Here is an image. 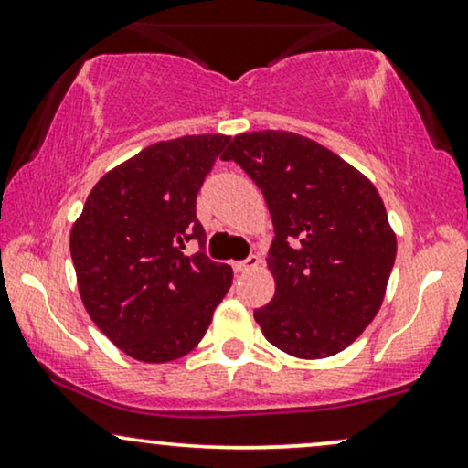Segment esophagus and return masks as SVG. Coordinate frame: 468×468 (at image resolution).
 <instances>
[{
  "mask_svg": "<svg viewBox=\"0 0 468 468\" xmlns=\"http://www.w3.org/2000/svg\"><path fill=\"white\" fill-rule=\"evenodd\" d=\"M259 263H261V259H259L257 255H250L249 259H244V261H235L233 270L235 272H249V270H255Z\"/></svg>",
  "mask_w": 468,
  "mask_h": 468,
  "instance_id": "34e87169",
  "label": "esophagus"
}]
</instances>
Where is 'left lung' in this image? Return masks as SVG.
I'll return each instance as SVG.
<instances>
[{"mask_svg":"<svg viewBox=\"0 0 468 468\" xmlns=\"http://www.w3.org/2000/svg\"><path fill=\"white\" fill-rule=\"evenodd\" d=\"M239 163L266 198L274 296L255 309L270 345L298 359L345 351L373 323L397 257V235L375 185L303 134H235Z\"/></svg>","mask_w":468,"mask_h":468,"instance_id":"left-lung-1","label":"left lung"}]
</instances>
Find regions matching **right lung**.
<instances>
[{"instance_id":"add662e5","label":"right lung","mask_w":468,"mask_h":468,"mask_svg":"<svg viewBox=\"0 0 468 468\" xmlns=\"http://www.w3.org/2000/svg\"><path fill=\"white\" fill-rule=\"evenodd\" d=\"M227 134L152 144L95 183L71 227L69 249L82 305L120 351L163 364L187 356L209 329L233 268L185 255L207 235L196 196Z\"/></svg>"}]
</instances>
